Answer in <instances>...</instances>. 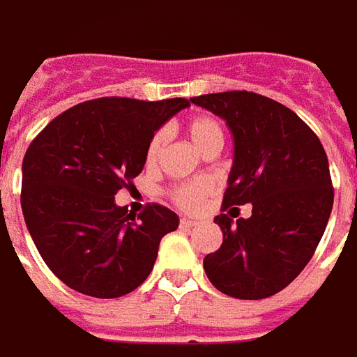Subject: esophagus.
Instances as JSON below:
<instances>
[{
	"instance_id": "obj_1",
	"label": "esophagus",
	"mask_w": 357,
	"mask_h": 357,
	"mask_svg": "<svg viewBox=\"0 0 357 357\" xmlns=\"http://www.w3.org/2000/svg\"><path fill=\"white\" fill-rule=\"evenodd\" d=\"M179 225H181V229H193V227H197L199 223H197V221H191V219H185V217H183V219L179 221Z\"/></svg>"
}]
</instances>
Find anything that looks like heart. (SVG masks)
<instances>
[{
    "mask_svg": "<svg viewBox=\"0 0 357 357\" xmlns=\"http://www.w3.org/2000/svg\"><path fill=\"white\" fill-rule=\"evenodd\" d=\"M185 132H188V138L191 140V144L199 150V152H207L209 148H215V146H223V132L219 128L213 118L207 116H197L188 122L185 126ZM164 142H166V136L164 132H158L150 146H148V162L154 164L158 162V158L164 150ZM211 183L207 181H195V183H185V185H179L176 190L172 191V197L174 202L178 203L181 209H188V211H193L199 207V203L203 202V197H207L211 193Z\"/></svg>",
    "mask_w": 357,
    "mask_h": 357,
    "instance_id": "1",
    "label": "heart"
}]
</instances>
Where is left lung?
Wrapping results in <instances>:
<instances>
[{
	"mask_svg": "<svg viewBox=\"0 0 357 357\" xmlns=\"http://www.w3.org/2000/svg\"><path fill=\"white\" fill-rule=\"evenodd\" d=\"M223 118L233 136L223 209L251 203L249 219L215 217L223 243L203 259L223 294L261 301L289 287L312 259L332 213L334 190L318 136L290 108L257 93L190 98Z\"/></svg>",
	"mask_w": 357,
	"mask_h": 357,
	"instance_id": "obj_1",
	"label": "left lung"
}]
</instances>
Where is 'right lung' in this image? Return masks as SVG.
Returning a JSON list of instances; mask_svg holds the SVG:
<instances>
[{
  "mask_svg": "<svg viewBox=\"0 0 357 357\" xmlns=\"http://www.w3.org/2000/svg\"><path fill=\"white\" fill-rule=\"evenodd\" d=\"M185 98H96L51 120L23 158L21 209L47 266L86 296L118 298L152 273L179 217L158 203L138 215L114 195L144 169L148 146Z\"/></svg>",
  "mask_w": 357,
  "mask_h": 357,
  "instance_id": "add662e5",
  "label": "right lung"
}]
</instances>
